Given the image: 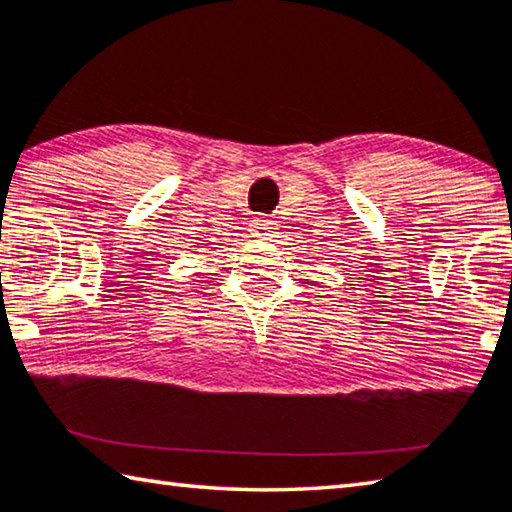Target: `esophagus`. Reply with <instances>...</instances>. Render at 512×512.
I'll return each mask as SVG.
<instances>
[{
    "label": "esophagus",
    "mask_w": 512,
    "mask_h": 512,
    "mask_svg": "<svg viewBox=\"0 0 512 512\" xmlns=\"http://www.w3.org/2000/svg\"><path fill=\"white\" fill-rule=\"evenodd\" d=\"M253 226H255V232L257 235H273L275 232V224L271 219H266V217H255V221H253Z\"/></svg>",
    "instance_id": "1"
}]
</instances>
